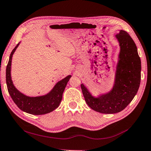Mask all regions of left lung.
Segmentation results:
<instances>
[{"mask_svg":"<svg viewBox=\"0 0 151 151\" xmlns=\"http://www.w3.org/2000/svg\"><path fill=\"white\" fill-rule=\"evenodd\" d=\"M115 37L119 44V52L113 87L109 91L95 96L83 83L81 85L88 106L102 114L122 111L134 99L140 87L141 61L134 42L124 30H119Z\"/></svg>","mask_w":151,"mask_h":151,"instance_id":"obj_1","label":"left lung"}]
</instances>
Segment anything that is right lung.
Instances as JSON below:
<instances>
[{"mask_svg": "<svg viewBox=\"0 0 151 151\" xmlns=\"http://www.w3.org/2000/svg\"><path fill=\"white\" fill-rule=\"evenodd\" d=\"M20 42L11 52L6 68V83L9 95L19 108L26 113L32 115H43L50 113L59 106L63 99L64 91L72 76L68 75L59 81L51 91L45 95L30 97L23 94L15 87L11 75L12 58Z\"/></svg>", "mask_w": 151, "mask_h": 151, "instance_id": "1", "label": "right lung"}]
</instances>
